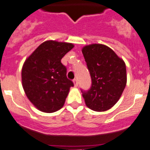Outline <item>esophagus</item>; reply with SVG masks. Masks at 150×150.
<instances>
[{
  "mask_svg": "<svg viewBox=\"0 0 150 150\" xmlns=\"http://www.w3.org/2000/svg\"><path fill=\"white\" fill-rule=\"evenodd\" d=\"M73 83H74V86L78 87V85H79V82H78L77 79H74V80H73Z\"/></svg>",
  "mask_w": 150,
  "mask_h": 150,
  "instance_id": "esophagus-1",
  "label": "esophagus"
}]
</instances>
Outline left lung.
<instances>
[{"label":"left lung","mask_w":150,"mask_h":150,"mask_svg":"<svg viewBox=\"0 0 150 150\" xmlns=\"http://www.w3.org/2000/svg\"><path fill=\"white\" fill-rule=\"evenodd\" d=\"M81 52L92 81L90 90L83 92L85 104L94 111H106L117 102L125 88V62L103 44L88 45Z\"/></svg>","instance_id":"left-lung-1"}]
</instances>
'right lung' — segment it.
I'll return each mask as SVG.
<instances>
[{
  "label": "right lung",
  "mask_w": 150,
  "mask_h": 150,
  "mask_svg": "<svg viewBox=\"0 0 150 150\" xmlns=\"http://www.w3.org/2000/svg\"><path fill=\"white\" fill-rule=\"evenodd\" d=\"M73 47L70 42L47 40L25 60L21 71L23 88L40 111L53 113L63 107L74 85L67 79L61 59Z\"/></svg>",
  "instance_id": "obj_1"
}]
</instances>
